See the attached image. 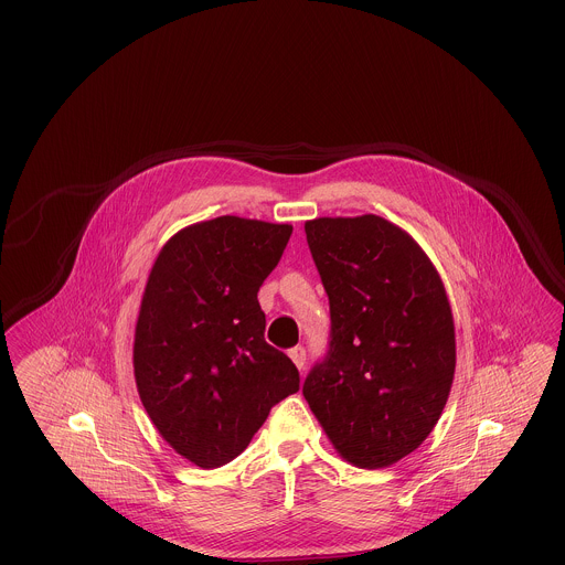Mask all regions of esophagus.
Wrapping results in <instances>:
<instances>
[{"mask_svg": "<svg viewBox=\"0 0 565 565\" xmlns=\"http://www.w3.org/2000/svg\"><path fill=\"white\" fill-rule=\"evenodd\" d=\"M288 355L292 358V362L298 366V371H302V369H305V360H307V351H305V348L296 345V348L288 351Z\"/></svg>", "mask_w": 565, "mask_h": 565, "instance_id": "obj_1", "label": "esophagus"}]
</instances>
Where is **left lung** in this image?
Segmentation results:
<instances>
[{
  "label": "left lung",
  "instance_id": "8db88e82",
  "mask_svg": "<svg viewBox=\"0 0 565 565\" xmlns=\"http://www.w3.org/2000/svg\"><path fill=\"white\" fill-rule=\"evenodd\" d=\"M330 302V341L302 396L334 449L387 468L434 430L456 373V328L426 252L366 214L305 224Z\"/></svg>",
  "mask_w": 565,
  "mask_h": 565
}]
</instances>
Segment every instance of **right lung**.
<instances>
[{
    "mask_svg": "<svg viewBox=\"0 0 565 565\" xmlns=\"http://www.w3.org/2000/svg\"><path fill=\"white\" fill-rule=\"evenodd\" d=\"M290 235V224L220 215L175 233L150 270L135 326L137 392L162 438L201 468L239 456L298 392L292 360L265 341L258 302Z\"/></svg>",
    "mask_w": 565,
    "mask_h": 565,
    "instance_id": "right-lung-1",
    "label": "right lung"
}]
</instances>
